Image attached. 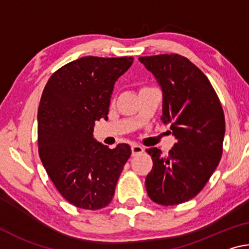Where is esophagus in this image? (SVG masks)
I'll list each match as a JSON object with an SVG mask.
<instances>
[{
    "mask_svg": "<svg viewBox=\"0 0 249 249\" xmlns=\"http://www.w3.org/2000/svg\"><path fill=\"white\" fill-rule=\"evenodd\" d=\"M144 153V148L140 145H132V155L137 156Z\"/></svg>",
    "mask_w": 249,
    "mask_h": 249,
    "instance_id": "obj_1",
    "label": "esophagus"
}]
</instances>
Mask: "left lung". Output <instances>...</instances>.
I'll use <instances>...</instances> for the list:
<instances>
[{
	"mask_svg": "<svg viewBox=\"0 0 249 249\" xmlns=\"http://www.w3.org/2000/svg\"><path fill=\"white\" fill-rule=\"evenodd\" d=\"M162 91V115L177 142L168 156L157 147L146 149L153 169L146 177L151 200L175 205L195 197L221 160L224 113L206 75L178 53L138 58Z\"/></svg>",
	"mask_w": 249,
	"mask_h": 249,
	"instance_id": "1",
	"label": "left lung"
}]
</instances>
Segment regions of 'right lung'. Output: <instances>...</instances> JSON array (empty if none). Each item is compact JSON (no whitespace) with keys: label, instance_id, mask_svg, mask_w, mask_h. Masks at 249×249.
<instances>
[{"label":"right lung","instance_id":"1","mask_svg":"<svg viewBox=\"0 0 249 249\" xmlns=\"http://www.w3.org/2000/svg\"><path fill=\"white\" fill-rule=\"evenodd\" d=\"M133 57L88 56L61 67L46 84L38 115V151L49 178L71 204L99 210L111 202L130 147L96 142L95 121L107 119L114 84Z\"/></svg>","mask_w":249,"mask_h":249}]
</instances>
